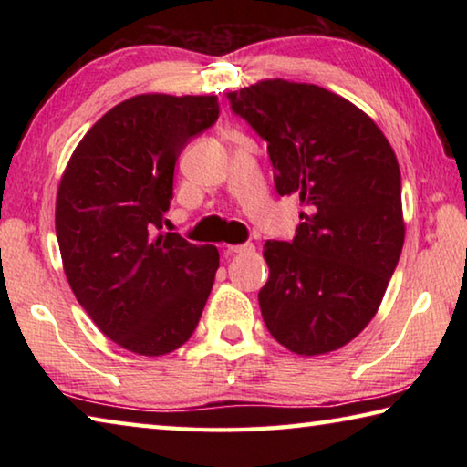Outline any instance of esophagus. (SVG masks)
I'll list each match as a JSON object with an SVG mask.
<instances>
[{
	"mask_svg": "<svg viewBox=\"0 0 467 467\" xmlns=\"http://www.w3.org/2000/svg\"><path fill=\"white\" fill-rule=\"evenodd\" d=\"M251 251H255L253 244H226L224 247V253H228V255H234V253H251Z\"/></svg>",
	"mask_w": 467,
	"mask_h": 467,
	"instance_id": "1",
	"label": "esophagus"
}]
</instances>
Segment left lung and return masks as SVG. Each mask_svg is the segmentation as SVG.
I'll list each match as a JSON object with an SVG mask.
<instances>
[{
  "label": "left lung",
  "instance_id": "left-lung-1",
  "mask_svg": "<svg viewBox=\"0 0 467 467\" xmlns=\"http://www.w3.org/2000/svg\"><path fill=\"white\" fill-rule=\"evenodd\" d=\"M228 99L267 141L278 193L306 208L292 243L264 244L265 327L300 357L334 352L375 317L404 247L398 158L365 110L321 86L272 78Z\"/></svg>",
  "mask_w": 467,
  "mask_h": 467
}]
</instances>
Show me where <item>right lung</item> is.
Listing matches in <instances>:
<instances>
[{"label":"right lung","mask_w":467,"mask_h":467,"mask_svg":"<svg viewBox=\"0 0 467 467\" xmlns=\"http://www.w3.org/2000/svg\"><path fill=\"white\" fill-rule=\"evenodd\" d=\"M218 113L216 94H136L92 125L59 181L55 233L69 286L102 334L140 357L192 337L216 278L214 244L156 231L181 150Z\"/></svg>","instance_id":"1"}]
</instances>
